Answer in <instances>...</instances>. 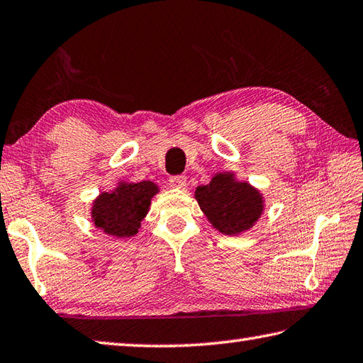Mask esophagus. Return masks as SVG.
<instances>
[{"mask_svg":"<svg viewBox=\"0 0 363 363\" xmlns=\"http://www.w3.org/2000/svg\"><path fill=\"white\" fill-rule=\"evenodd\" d=\"M169 184L172 188H177V189H184V188H186V177H184V175L170 177Z\"/></svg>","mask_w":363,"mask_h":363,"instance_id":"esophagus-1","label":"esophagus"}]
</instances>
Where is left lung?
<instances>
[{"label": "left lung", "mask_w": 363, "mask_h": 363, "mask_svg": "<svg viewBox=\"0 0 363 363\" xmlns=\"http://www.w3.org/2000/svg\"><path fill=\"white\" fill-rule=\"evenodd\" d=\"M194 197L210 224L224 235L243 234L264 211V197L248 182H238L234 172H220L208 184L197 186Z\"/></svg>", "instance_id": "1"}]
</instances>
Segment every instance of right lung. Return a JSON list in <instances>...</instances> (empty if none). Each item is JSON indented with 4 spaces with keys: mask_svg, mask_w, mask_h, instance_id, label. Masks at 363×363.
<instances>
[{
    "mask_svg": "<svg viewBox=\"0 0 363 363\" xmlns=\"http://www.w3.org/2000/svg\"><path fill=\"white\" fill-rule=\"evenodd\" d=\"M160 188L153 182H118L117 188L104 191L93 201L91 220L104 234L125 238L139 232L150 203Z\"/></svg>",
    "mask_w": 363,
    "mask_h": 363,
    "instance_id": "1",
    "label": "right lung"
}]
</instances>
